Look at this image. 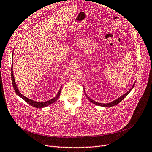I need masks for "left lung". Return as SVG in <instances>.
Returning a JSON list of instances; mask_svg holds the SVG:
<instances>
[{
    "label": "left lung",
    "instance_id": "obj_1",
    "mask_svg": "<svg viewBox=\"0 0 152 152\" xmlns=\"http://www.w3.org/2000/svg\"><path fill=\"white\" fill-rule=\"evenodd\" d=\"M134 85H135V83H134V85H133V86H132V88L130 89V90H129L127 93H126L124 95H123V96H121L120 98H118L117 99H116L115 101H113V102H110V103H108V104H101V103H98V102H95V101H93L92 99H90L87 95H86V94H85V95L86 96V97L88 98V99L89 100V101L90 102H91L92 103H93V104H96V105H99V106H101V107H113V106H114V105H116L117 104H118V103H120L129 93H130V92L131 91V90L133 88V87H134Z\"/></svg>",
    "mask_w": 152,
    "mask_h": 152
}]
</instances>
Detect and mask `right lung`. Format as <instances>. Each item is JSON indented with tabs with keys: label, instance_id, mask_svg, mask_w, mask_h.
<instances>
[{
	"label": "right lung",
	"instance_id": "add662e5",
	"mask_svg": "<svg viewBox=\"0 0 152 152\" xmlns=\"http://www.w3.org/2000/svg\"><path fill=\"white\" fill-rule=\"evenodd\" d=\"M13 56V55H12ZM13 57V56H12ZM13 61V60H12ZM12 69H13V62L12 63V67H11V78H12V85H13V88H14V90L15 91V92L16 93V94L20 96V98H22L23 99H24L26 102H28L29 105H31V106L34 107H35V108H44L45 107H47L51 104H53L54 102H55L59 98L60 96V92H61V88H60L58 94L57 95V96L50 100V101H45V102H36V101H32V100H31L30 99L25 97V96H23L22 94H21L19 90L18 89V88L16 86V85L15 83V79H14V77H13V70H12Z\"/></svg>",
	"mask_w": 152,
	"mask_h": 152
}]
</instances>
